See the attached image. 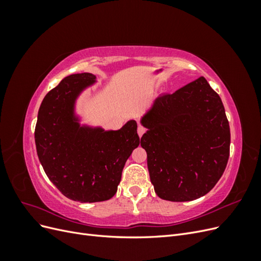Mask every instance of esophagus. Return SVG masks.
<instances>
[{
    "mask_svg": "<svg viewBox=\"0 0 261 261\" xmlns=\"http://www.w3.org/2000/svg\"><path fill=\"white\" fill-rule=\"evenodd\" d=\"M137 133H138V136L139 137H141V136H143L144 135V134L146 133V128L144 127V126H138V129H137Z\"/></svg>",
    "mask_w": 261,
    "mask_h": 261,
    "instance_id": "esophagus-1",
    "label": "esophagus"
}]
</instances>
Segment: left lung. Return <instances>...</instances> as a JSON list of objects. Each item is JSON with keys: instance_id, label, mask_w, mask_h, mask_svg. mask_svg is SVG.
I'll return each mask as SVG.
<instances>
[{"instance_id": "8db88e82", "label": "left lung", "mask_w": 261, "mask_h": 261, "mask_svg": "<svg viewBox=\"0 0 261 261\" xmlns=\"http://www.w3.org/2000/svg\"><path fill=\"white\" fill-rule=\"evenodd\" d=\"M155 194L169 201H191L208 194L222 176L231 134L219 94L204 77L174 93L162 94L141 117Z\"/></svg>"}]
</instances>
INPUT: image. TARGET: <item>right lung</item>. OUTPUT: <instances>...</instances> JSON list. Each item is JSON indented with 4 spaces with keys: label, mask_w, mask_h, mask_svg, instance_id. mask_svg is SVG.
Returning <instances> with one entry per match:
<instances>
[{
    "label": "right lung",
    "mask_w": 261,
    "mask_h": 261,
    "mask_svg": "<svg viewBox=\"0 0 261 261\" xmlns=\"http://www.w3.org/2000/svg\"><path fill=\"white\" fill-rule=\"evenodd\" d=\"M94 80L90 73L65 77L46 93L35 129L37 153L46 176L65 197L81 202L112 198L125 162L139 145L134 120L118 130L80 124L75 102Z\"/></svg>",
    "instance_id": "add662e5"
}]
</instances>
